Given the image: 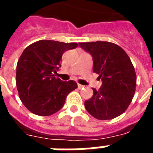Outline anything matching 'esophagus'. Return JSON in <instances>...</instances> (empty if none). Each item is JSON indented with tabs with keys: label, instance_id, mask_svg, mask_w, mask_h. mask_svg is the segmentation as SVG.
I'll return each mask as SVG.
<instances>
[{
	"label": "esophagus",
	"instance_id": "1",
	"mask_svg": "<svg viewBox=\"0 0 153 153\" xmlns=\"http://www.w3.org/2000/svg\"><path fill=\"white\" fill-rule=\"evenodd\" d=\"M84 87L83 85H81V84H79V83H78V88H79V89H81V88H82Z\"/></svg>",
	"mask_w": 153,
	"mask_h": 153
}]
</instances>
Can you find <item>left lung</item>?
<instances>
[{"mask_svg":"<svg viewBox=\"0 0 153 153\" xmlns=\"http://www.w3.org/2000/svg\"><path fill=\"white\" fill-rule=\"evenodd\" d=\"M93 58V72L99 74L102 85L84 102L87 111L99 120L118 117L128 108L136 88L134 65L125 51L107 41L79 43Z\"/></svg>","mask_w":153,"mask_h":153,"instance_id":"8db88e82","label":"left lung"}]
</instances>
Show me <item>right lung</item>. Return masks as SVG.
Masks as SVG:
<instances>
[{"instance_id":"add662e5","label":"right lung","mask_w":153,"mask_h":153,"mask_svg":"<svg viewBox=\"0 0 153 153\" xmlns=\"http://www.w3.org/2000/svg\"><path fill=\"white\" fill-rule=\"evenodd\" d=\"M77 46V43L43 39L25 48L17 64L16 85L19 98L29 111L50 116L59 111L68 94L78 88L74 80L65 82L54 75L63 53Z\"/></svg>"}]
</instances>
